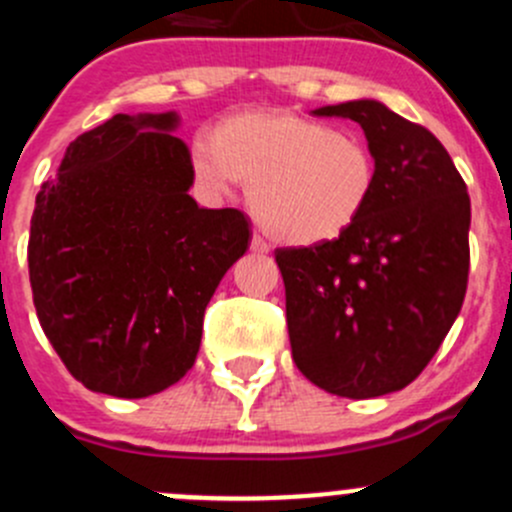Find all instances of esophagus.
<instances>
[{
  "label": "esophagus",
  "instance_id": "34e87169",
  "mask_svg": "<svg viewBox=\"0 0 512 512\" xmlns=\"http://www.w3.org/2000/svg\"><path fill=\"white\" fill-rule=\"evenodd\" d=\"M251 251H256V254H268L266 239H261V236L254 234V239H251Z\"/></svg>",
  "mask_w": 512,
  "mask_h": 512
}]
</instances>
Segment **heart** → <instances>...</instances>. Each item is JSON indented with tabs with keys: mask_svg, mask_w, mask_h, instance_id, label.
<instances>
[{
	"mask_svg": "<svg viewBox=\"0 0 512 512\" xmlns=\"http://www.w3.org/2000/svg\"><path fill=\"white\" fill-rule=\"evenodd\" d=\"M196 184L226 196L249 181L256 221L278 241L326 244L368 209L378 169L358 136L293 111H244L191 144Z\"/></svg>",
	"mask_w": 512,
	"mask_h": 512,
	"instance_id": "obj_1",
	"label": "heart"
}]
</instances>
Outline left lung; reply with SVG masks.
<instances>
[{"instance_id":"8db88e82","label":"left lung","mask_w":512,"mask_h":512,"mask_svg":"<svg viewBox=\"0 0 512 512\" xmlns=\"http://www.w3.org/2000/svg\"><path fill=\"white\" fill-rule=\"evenodd\" d=\"M361 124L378 181L338 239L276 249L293 363L323 391L376 398L421 376L468 286L470 196L423 126L376 99L313 109Z\"/></svg>"}]
</instances>
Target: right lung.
I'll use <instances>...</instances> for the list:
<instances>
[{"label":"right lung","instance_id":"1","mask_svg":"<svg viewBox=\"0 0 512 512\" xmlns=\"http://www.w3.org/2000/svg\"><path fill=\"white\" fill-rule=\"evenodd\" d=\"M176 111L116 114L74 139L44 181L29 231L34 308L89 391L146 398L196 361L204 311L249 249L239 209L189 196Z\"/></svg>","mask_w":512,"mask_h":512}]
</instances>
